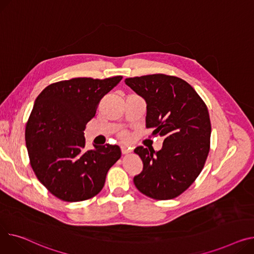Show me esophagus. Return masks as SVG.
Here are the masks:
<instances>
[{
  "label": "esophagus",
  "instance_id": "obj_1",
  "mask_svg": "<svg viewBox=\"0 0 254 254\" xmlns=\"http://www.w3.org/2000/svg\"><path fill=\"white\" fill-rule=\"evenodd\" d=\"M131 152V150L129 149V148H127V147H122V153L124 154V155H127V154H129Z\"/></svg>",
  "mask_w": 254,
  "mask_h": 254
}]
</instances>
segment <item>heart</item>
Listing matches in <instances>:
<instances>
[{
	"instance_id": "1",
	"label": "heart",
	"mask_w": 254,
	"mask_h": 254,
	"mask_svg": "<svg viewBox=\"0 0 254 254\" xmlns=\"http://www.w3.org/2000/svg\"><path fill=\"white\" fill-rule=\"evenodd\" d=\"M120 137L124 142H128L129 141V134L126 131H123L120 133Z\"/></svg>"
}]
</instances>
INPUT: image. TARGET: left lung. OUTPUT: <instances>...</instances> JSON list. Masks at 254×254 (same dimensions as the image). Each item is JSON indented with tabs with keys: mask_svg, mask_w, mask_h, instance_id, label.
I'll use <instances>...</instances> for the list:
<instances>
[{
	"mask_svg": "<svg viewBox=\"0 0 254 254\" xmlns=\"http://www.w3.org/2000/svg\"><path fill=\"white\" fill-rule=\"evenodd\" d=\"M147 103L150 137L164 138L161 150L134 149L143 171L137 189L156 200L174 199L187 190L203 168L210 149L211 125L204 101L184 79L162 73L126 78Z\"/></svg>",
	"mask_w": 254,
	"mask_h": 254,
	"instance_id": "obj_1",
	"label": "left lung"
}]
</instances>
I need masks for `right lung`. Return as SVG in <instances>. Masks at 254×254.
<instances>
[{
    "label": "right lung",
    "mask_w": 254,
    "mask_h": 254,
    "mask_svg": "<svg viewBox=\"0 0 254 254\" xmlns=\"http://www.w3.org/2000/svg\"><path fill=\"white\" fill-rule=\"evenodd\" d=\"M123 76L76 77L51 83L35 101L25 127L29 163L47 190L67 202L96 196L121 158L117 145L86 149L83 131L98 104Z\"/></svg>",
    "instance_id": "add662e5"
}]
</instances>
